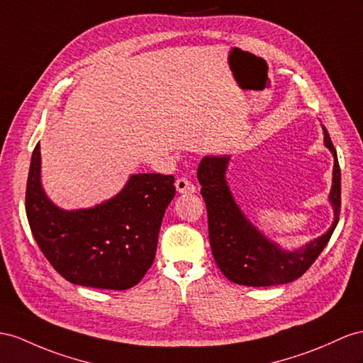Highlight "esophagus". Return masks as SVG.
Here are the masks:
<instances>
[{
    "label": "esophagus",
    "instance_id": "1",
    "mask_svg": "<svg viewBox=\"0 0 363 363\" xmlns=\"http://www.w3.org/2000/svg\"><path fill=\"white\" fill-rule=\"evenodd\" d=\"M174 185H176V190H178L179 193H194V191H196V185H194L189 178H185V176H181V178L176 179Z\"/></svg>",
    "mask_w": 363,
    "mask_h": 363
}]
</instances>
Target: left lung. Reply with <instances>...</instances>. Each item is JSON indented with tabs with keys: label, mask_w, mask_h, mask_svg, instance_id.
<instances>
[{
	"label": "left lung",
	"mask_w": 363,
	"mask_h": 363,
	"mask_svg": "<svg viewBox=\"0 0 363 363\" xmlns=\"http://www.w3.org/2000/svg\"><path fill=\"white\" fill-rule=\"evenodd\" d=\"M325 145L334 156L330 201L334 222L327 233L296 252H284L265 239L240 213L225 181L228 156H206L198 167L201 194L207 207L208 239L213 257L231 282L247 286L282 285L301 277L319 257L336 228L340 215V167L331 138L323 127Z\"/></svg>",
	"instance_id": "8db88e82"
}]
</instances>
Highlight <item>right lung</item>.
I'll list each match as a JSON object with an SVG mask.
<instances>
[{
    "label": "right lung",
    "mask_w": 363,
    "mask_h": 363,
    "mask_svg": "<svg viewBox=\"0 0 363 363\" xmlns=\"http://www.w3.org/2000/svg\"><path fill=\"white\" fill-rule=\"evenodd\" d=\"M40 144L32 153L26 213L32 235L50 265L69 282L104 290L136 285L156 255L174 176L133 174L124 190L95 208L64 211L45 198L40 182Z\"/></svg>",
    "instance_id": "1"
}]
</instances>
